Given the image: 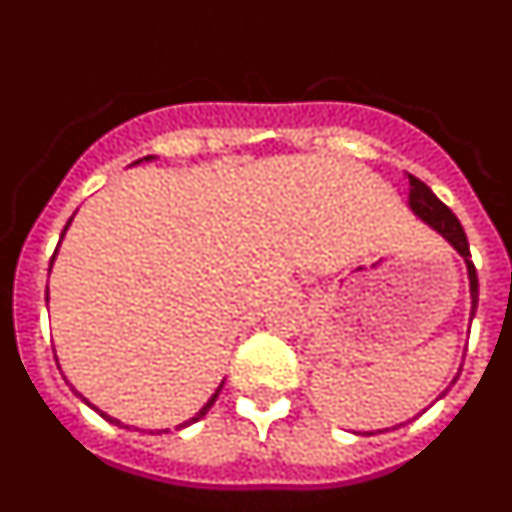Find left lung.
Instances as JSON below:
<instances>
[{"mask_svg":"<svg viewBox=\"0 0 512 512\" xmlns=\"http://www.w3.org/2000/svg\"><path fill=\"white\" fill-rule=\"evenodd\" d=\"M408 179H410V207H413L415 215H418L423 223L431 225L436 233H441L443 238L454 246V251L459 253L461 259H464V264H467L469 292H472V318H474V310H477V300H479V282H477V269H474L472 264V253H469L467 233H464V228H461L459 217H456L449 207L438 200L436 194L428 189V184H423L418 176L413 174H408Z\"/></svg>","mask_w":512,"mask_h":512,"instance_id":"left-lung-1","label":"left lung"}]
</instances>
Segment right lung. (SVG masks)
<instances>
[{
  "mask_svg": "<svg viewBox=\"0 0 512 512\" xmlns=\"http://www.w3.org/2000/svg\"><path fill=\"white\" fill-rule=\"evenodd\" d=\"M148 158H151V156H146V161H148ZM135 164H138V161H135ZM69 225H71V220H69V223H66V228H69ZM66 228H63V233H66ZM63 233H61V238H63ZM56 251H58V248H56ZM53 259H56V253H53V256H51V264H53ZM45 302H48V289H45ZM71 390H74V387H71ZM220 390H223V384H220V387H217V390H215V395H212V397H210V400H207V405H205V408H202V410H200V413L194 415V418H189V420H187V423H182V425H176V431H179V428H187V425H192V423H197V420H200V418H202V415H207V410H210V408H212V405H215V400H217V395H220ZM74 392H76V390H74ZM76 395H79V392H76ZM79 397H81V395H79ZM81 400L87 402V405H89V408H92V410H97V413H99V415H102V418H104V420H110V423H115V425H122V423H120V420H117V418H110V415H107V413H102V410H99V408H94V405H92V402H89V400H87V397H81ZM125 428H130V425H125Z\"/></svg>",
  "mask_w": 512,
  "mask_h": 512,
  "instance_id": "1",
  "label": "right lung"
}]
</instances>
